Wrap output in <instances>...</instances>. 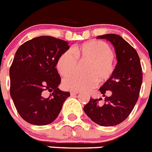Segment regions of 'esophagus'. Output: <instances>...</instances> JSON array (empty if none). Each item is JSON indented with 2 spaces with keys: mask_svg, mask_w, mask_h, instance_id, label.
<instances>
[{
  "mask_svg": "<svg viewBox=\"0 0 152 152\" xmlns=\"http://www.w3.org/2000/svg\"><path fill=\"white\" fill-rule=\"evenodd\" d=\"M79 94V92H70V95L71 96H74V95H76V94Z\"/></svg>",
  "mask_w": 152,
  "mask_h": 152,
  "instance_id": "34e87169",
  "label": "esophagus"
}]
</instances>
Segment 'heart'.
Returning a JSON list of instances; mask_svg holds the SVG:
<instances>
[{
  "label": "heart",
  "instance_id": "1",
  "mask_svg": "<svg viewBox=\"0 0 152 152\" xmlns=\"http://www.w3.org/2000/svg\"><path fill=\"white\" fill-rule=\"evenodd\" d=\"M114 54L108 44L103 41H89L73 49H66L59 56L56 68L61 76H65L74 71L77 59L87 60V75H72L63 79L62 86L66 90L73 91H88L100 82H106L111 78L115 66Z\"/></svg>",
  "mask_w": 152,
  "mask_h": 152
}]
</instances>
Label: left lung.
<instances>
[{"label": "left lung", "instance_id": "left-lung-1", "mask_svg": "<svg viewBox=\"0 0 152 152\" xmlns=\"http://www.w3.org/2000/svg\"><path fill=\"white\" fill-rule=\"evenodd\" d=\"M97 38L113 44L118 62L113 76L100 88L103 97L107 91L111 96L105 97L103 106L99 104L100 99L91 98L84 111L96 124L111 127L124 121L134 108L142 82V66L137 51L121 36L107 34Z\"/></svg>", "mask_w": 152, "mask_h": 152}]
</instances>
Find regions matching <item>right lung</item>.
Instances as JSON below:
<instances>
[{"instance_id":"add662e5","label":"right lung","mask_w":152,"mask_h":152,"mask_svg":"<svg viewBox=\"0 0 152 152\" xmlns=\"http://www.w3.org/2000/svg\"><path fill=\"white\" fill-rule=\"evenodd\" d=\"M66 41L41 36L17 49L10 69V96L21 117L34 125L54 121L69 92L58 88L61 77L55 68L58 58L69 46ZM46 91L52 93L45 98Z\"/></svg>"}]
</instances>
